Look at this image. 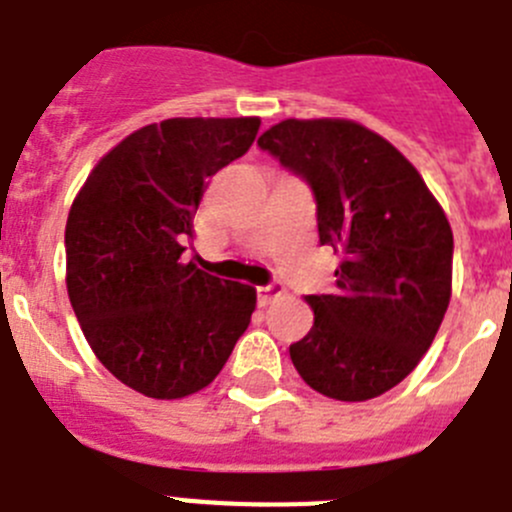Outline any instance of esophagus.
<instances>
[{
    "instance_id": "esophagus-1",
    "label": "esophagus",
    "mask_w": 512,
    "mask_h": 512,
    "mask_svg": "<svg viewBox=\"0 0 512 512\" xmlns=\"http://www.w3.org/2000/svg\"><path fill=\"white\" fill-rule=\"evenodd\" d=\"M284 292V287L279 282H274V284H266V287H259V305L261 307H266V305H271V302L277 300L279 295H282Z\"/></svg>"
}]
</instances>
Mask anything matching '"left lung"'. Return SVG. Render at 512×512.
<instances>
[{"label": "left lung", "instance_id": "left-lung-1", "mask_svg": "<svg viewBox=\"0 0 512 512\" xmlns=\"http://www.w3.org/2000/svg\"><path fill=\"white\" fill-rule=\"evenodd\" d=\"M259 146L305 176L320 243L341 256L336 295L305 297L315 320L289 346L292 364L333 400L384 395L418 366L449 307V217L408 158L354 120L289 117Z\"/></svg>", "mask_w": 512, "mask_h": 512}]
</instances>
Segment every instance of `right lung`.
I'll return each instance as SVG.
<instances>
[{"label": "right lung", "instance_id": "obj_1", "mask_svg": "<svg viewBox=\"0 0 512 512\" xmlns=\"http://www.w3.org/2000/svg\"><path fill=\"white\" fill-rule=\"evenodd\" d=\"M259 117H171L104 153L66 220V289L94 356L153 400L205 390L251 323L256 289L184 261L207 179Z\"/></svg>", "mask_w": 512, "mask_h": 512}]
</instances>
